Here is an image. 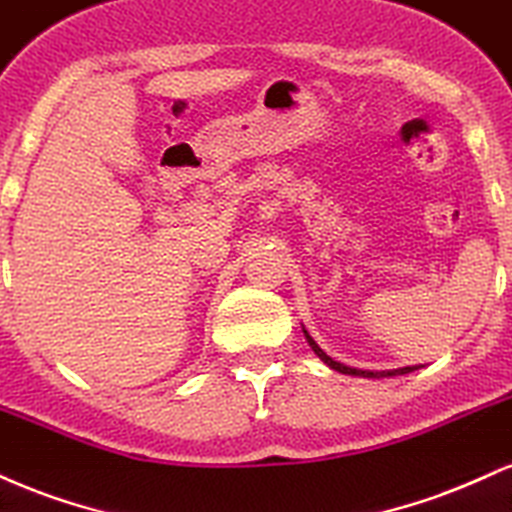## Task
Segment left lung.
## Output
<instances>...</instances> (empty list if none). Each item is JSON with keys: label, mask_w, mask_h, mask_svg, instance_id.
<instances>
[{"label": "left lung", "mask_w": 512, "mask_h": 512, "mask_svg": "<svg viewBox=\"0 0 512 512\" xmlns=\"http://www.w3.org/2000/svg\"><path fill=\"white\" fill-rule=\"evenodd\" d=\"M304 335H306V342H309L311 345V350H314L316 354H318V359H321L323 364H328L330 369H335V371H340V374H347V376H364V378H386V376H398V374H410V371H414L412 366H405V369H395V371H362V369H352V366H345V364H340V362H335V359H330L326 352L321 350V347L316 345V340L311 338L309 333H306L304 330Z\"/></svg>", "instance_id": "1"}]
</instances>
